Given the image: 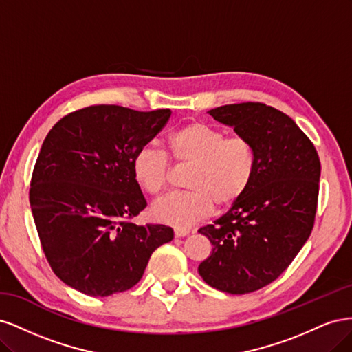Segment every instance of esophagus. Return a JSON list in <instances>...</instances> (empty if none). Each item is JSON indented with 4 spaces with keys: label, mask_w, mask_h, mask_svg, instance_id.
Here are the masks:
<instances>
[{
    "label": "esophagus",
    "mask_w": 352,
    "mask_h": 352,
    "mask_svg": "<svg viewBox=\"0 0 352 352\" xmlns=\"http://www.w3.org/2000/svg\"><path fill=\"white\" fill-rule=\"evenodd\" d=\"M175 235L177 236V238H184V236H186V235H189V229H175Z\"/></svg>",
    "instance_id": "esophagus-1"
}]
</instances>
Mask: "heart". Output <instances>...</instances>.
Here are the masks:
<instances>
[{
    "instance_id": "1",
    "label": "heart",
    "mask_w": 352,
    "mask_h": 352,
    "mask_svg": "<svg viewBox=\"0 0 352 352\" xmlns=\"http://www.w3.org/2000/svg\"><path fill=\"white\" fill-rule=\"evenodd\" d=\"M166 151L177 164H190L186 176L189 190L157 201L153 216L158 221L185 229L211 214L214 204L228 207L247 192L257 155L242 136H228L219 127L192 122L167 138ZM136 184L150 195L163 194L170 177L167 155L154 146H144L132 162Z\"/></svg>"
}]
</instances>
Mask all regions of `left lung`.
I'll return each instance as SVG.
<instances>
[{
    "instance_id": "obj_1",
    "label": "left lung",
    "mask_w": 352,
    "mask_h": 352,
    "mask_svg": "<svg viewBox=\"0 0 352 352\" xmlns=\"http://www.w3.org/2000/svg\"><path fill=\"white\" fill-rule=\"evenodd\" d=\"M248 140L257 155L252 182L214 225L198 232L212 252L198 265L206 283L242 295L272 283L310 236L318 197L320 160L289 116L261 102L208 111Z\"/></svg>"
}]
</instances>
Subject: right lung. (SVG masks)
<instances>
[{
    "mask_svg": "<svg viewBox=\"0 0 352 352\" xmlns=\"http://www.w3.org/2000/svg\"><path fill=\"white\" fill-rule=\"evenodd\" d=\"M170 116L167 109L92 105L63 117L48 132L29 199L51 269L73 289L91 296L131 289L151 254L173 239L172 228L129 221L146 207L133 157Z\"/></svg>",
    "mask_w": 352,
    "mask_h": 352,
    "instance_id": "1",
    "label": "right lung"
}]
</instances>
